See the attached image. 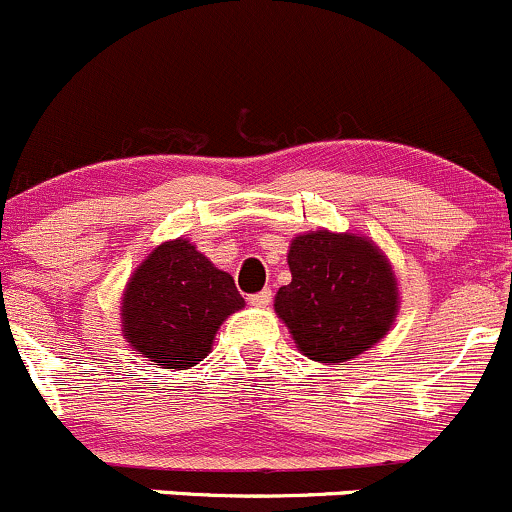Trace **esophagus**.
<instances>
[{
    "label": "esophagus",
    "mask_w": 512,
    "mask_h": 512,
    "mask_svg": "<svg viewBox=\"0 0 512 512\" xmlns=\"http://www.w3.org/2000/svg\"><path fill=\"white\" fill-rule=\"evenodd\" d=\"M271 298H273L271 288H263L261 293L249 295V302H251V305H256V307H266V305H271Z\"/></svg>",
    "instance_id": "obj_1"
}]
</instances>
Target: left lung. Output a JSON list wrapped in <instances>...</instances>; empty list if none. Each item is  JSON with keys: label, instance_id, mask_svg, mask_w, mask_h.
Listing matches in <instances>:
<instances>
[{"label": "left lung", "instance_id": "obj_1", "mask_svg": "<svg viewBox=\"0 0 512 512\" xmlns=\"http://www.w3.org/2000/svg\"><path fill=\"white\" fill-rule=\"evenodd\" d=\"M293 280L278 290L276 312L305 356L342 364L371 349L393 324L398 288L386 256L354 234L327 229L295 236Z\"/></svg>", "mask_w": 512, "mask_h": 512}]
</instances>
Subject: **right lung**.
I'll return each instance as SVG.
<instances>
[{"label":"right lung","mask_w":512,"mask_h":512,"mask_svg":"<svg viewBox=\"0 0 512 512\" xmlns=\"http://www.w3.org/2000/svg\"><path fill=\"white\" fill-rule=\"evenodd\" d=\"M244 307L229 273L190 241H166L131 276L122 302L124 337L156 366H195L212 349L219 324Z\"/></svg>","instance_id":"right-lung-1"}]
</instances>
